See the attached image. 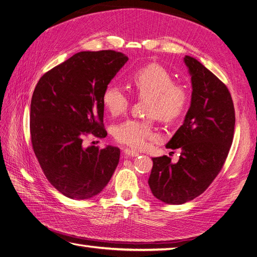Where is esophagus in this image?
Segmentation results:
<instances>
[{"mask_svg":"<svg viewBox=\"0 0 257 257\" xmlns=\"http://www.w3.org/2000/svg\"><path fill=\"white\" fill-rule=\"evenodd\" d=\"M124 154L127 155V157H131V158H134V157H138L139 153L137 151H134V150H131V149H124Z\"/></svg>","mask_w":257,"mask_h":257,"instance_id":"1","label":"esophagus"}]
</instances>
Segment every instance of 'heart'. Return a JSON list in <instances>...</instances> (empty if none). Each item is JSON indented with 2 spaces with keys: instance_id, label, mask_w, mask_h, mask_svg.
Instances as JSON below:
<instances>
[{
  "instance_id": "obj_1",
  "label": "heart",
  "mask_w": 257,
  "mask_h": 257,
  "mask_svg": "<svg viewBox=\"0 0 257 257\" xmlns=\"http://www.w3.org/2000/svg\"><path fill=\"white\" fill-rule=\"evenodd\" d=\"M131 85L136 94L148 98L147 114L158 115L165 121L180 116L188 105V93L182 85L175 84L173 76L159 64H148L131 76ZM103 104L112 115H119L130 106L127 93L120 85L109 84L103 93ZM113 136L120 144L143 149L157 134L151 120L130 119L118 124Z\"/></svg>"
}]
</instances>
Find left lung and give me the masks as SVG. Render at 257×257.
I'll return each mask as SVG.
<instances>
[{
	"label": "left lung",
	"instance_id": "8db88e82",
	"mask_svg": "<svg viewBox=\"0 0 257 257\" xmlns=\"http://www.w3.org/2000/svg\"><path fill=\"white\" fill-rule=\"evenodd\" d=\"M192 82L191 105L182 125L167 143L180 149L177 163L153 158L149 186L165 204L181 205L204 193L220 173L234 138L235 109L230 93L199 61L185 56Z\"/></svg>",
	"mask_w": 257,
	"mask_h": 257
}]
</instances>
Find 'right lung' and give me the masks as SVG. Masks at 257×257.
Instances as JSON below:
<instances>
[{
	"mask_svg": "<svg viewBox=\"0 0 257 257\" xmlns=\"http://www.w3.org/2000/svg\"><path fill=\"white\" fill-rule=\"evenodd\" d=\"M127 60L113 50L81 51L36 84L30 111L32 147L46 178L68 198L96 196L118 166L119 148H84L82 138L107 136L103 93Z\"/></svg>",
	"mask_w": 257,
	"mask_h": 257,
	"instance_id": "right-lung-1",
	"label": "right lung"
}]
</instances>
